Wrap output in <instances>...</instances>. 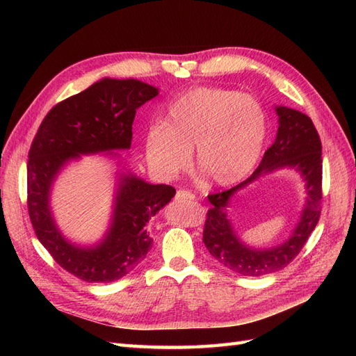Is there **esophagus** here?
<instances>
[{"mask_svg": "<svg viewBox=\"0 0 356 356\" xmlns=\"http://www.w3.org/2000/svg\"><path fill=\"white\" fill-rule=\"evenodd\" d=\"M175 199L177 200H195L196 196L188 190H178L177 195H175Z\"/></svg>", "mask_w": 356, "mask_h": 356, "instance_id": "1", "label": "esophagus"}]
</instances>
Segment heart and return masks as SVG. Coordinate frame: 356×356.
I'll return each mask as SVG.
<instances>
[{
	"mask_svg": "<svg viewBox=\"0 0 356 356\" xmlns=\"http://www.w3.org/2000/svg\"><path fill=\"white\" fill-rule=\"evenodd\" d=\"M266 115L254 98L220 88H196L169 105L163 124L149 127L145 156L149 168L174 178L188 166L195 148L202 174L229 186L250 174L261 154Z\"/></svg>",
	"mask_w": 356,
	"mask_h": 356,
	"instance_id": "1",
	"label": "heart"
}]
</instances>
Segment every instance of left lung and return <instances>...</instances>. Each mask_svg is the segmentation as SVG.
Here are the masks:
<instances>
[{
  "instance_id": "left-lung-1",
  "label": "left lung",
  "mask_w": 356,
  "mask_h": 356,
  "mask_svg": "<svg viewBox=\"0 0 356 356\" xmlns=\"http://www.w3.org/2000/svg\"><path fill=\"white\" fill-rule=\"evenodd\" d=\"M279 115L277 135L263 156L254 174L229 190L209 195L203 227V243L209 254L229 270L242 276H263L286 267L303 250L321 217L322 200V144L312 118L288 106H276ZM296 167L307 181L308 200L302 218L291 238L272 250H252L234 234L223 208L234 193L250 181L277 167Z\"/></svg>"
}]
</instances>
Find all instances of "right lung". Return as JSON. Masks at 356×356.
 Returning <instances> with one entry per match:
<instances>
[{"label": "right lung", "mask_w": 356, "mask_h": 356, "mask_svg": "<svg viewBox=\"0 0 356 356\" xmlns=\"http://www.w3.org/2000/svg\"><path fill=\"white\" fill-rule=\"evenodd\" d=\"M157 95L156 88L139 80L104 79L53 106L31 144L26 200L32 227L53 260L81 281L113 282L131 273L153 243L148 220L175 196V188L122 175L108 234L98 246L79 248L63 239L53 222L51 182L80 154L131 147L136 110Z\"/></svg>", "instance_id": "1"}]
</instances>
